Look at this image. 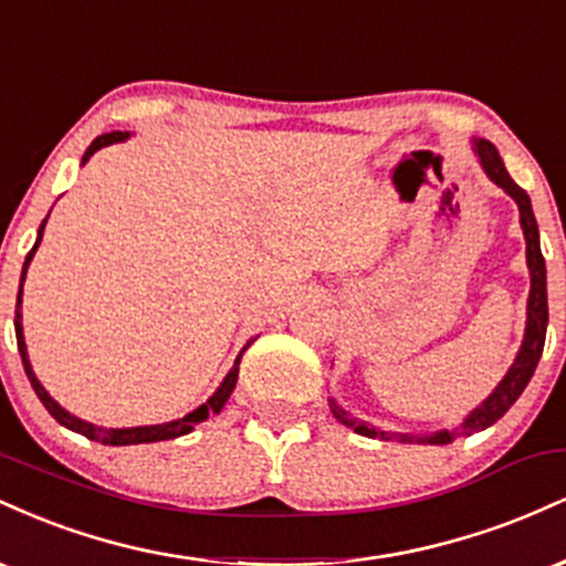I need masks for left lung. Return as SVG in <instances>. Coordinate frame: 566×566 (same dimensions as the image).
<instances>
[{"mask_svg": "<svg viewBox=\"0 0 566 566\" xmlns=\"http://www.w3.org/2000/svg\"><path fill=\"white\" fill-rule=\"evenodd\" d=\"M476 154L482 159V167L490 175L492 180L500 188H505V193H511L518 205V220H522V229H524V239H527V265H530V276H532V287H530V303H527V333H524V343L518 348L516 361H513L509 375L500 380V386L492 391L486 399L479 405L469 418L460 423V428L454 431H439L433 437H423L418 441H428V444H450L454 441V437H469V433L484 431L492 423H497L505 412L513 407V401L522 396L527 382L535 375L537 361H541L543 346H545V327H548V292H545V261H543V252H541V233H537V220L532 216V205L530 197L524 188H518L511 180L509 170L503 167V161L497 157V148L492 146L490 140H476ZM333 415L340 420L343 426L354 428L356 433L361 437H378V439H391V433L386 431H375V428H367L361 420L348 418L346 409H340L333 401ZM396 439L401 441H412V437L407 433H394Z\"/></svg>", "mask_w": 566, "mask_h": 566, "instance_id": "1", "label": "left lung"}]
</instances>
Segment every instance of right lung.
<instances>
[{
    "mask_svg": "<svg viewBox=\"0 0 566 566\" xmlns=\"http://www.w3.org/2000/svg\"><path fill=\"white\" fill-rule=\"evenodd\" d=\"M125 138H127V133H119V129H116V133H106V135H101V138H95L93 143H90L87 154H84V159H82V161H87L90 157H93V154L97 151V148L112 146V143H119V140H125ZM44 223H48V218H44V220H42V226H39V239H36L34 250H31L29 255H25L23 274H21V292H18V303H15L18 308H21V295H23L25 269H29L31 258H34L36 247H39V242H42ZM15 337H18V350H21V359H23V369H25V375H29L31 388H34V391H36L39 401H42L44 409H48V412L53 415V418H55L57 423H61V426H66V428H71V431L82 433V437H87V439H93V441H103V444H112V447H122V444H148V441L178 439V437H184V433H191L193 428H197L199 423H205V420L210 418V415H218L220 409H223L226 401H229V396H231L233 386H237V378H239V361H242V356H239L237 365L231 367V373L226 375V380H223V382H220L218 391L212 394L210 399H207L205 405H201L199 409H193V412H188L186 418L172 420V423H161V426H140V428H97V426H93V423H84V420L74 418V415H69L66 409H63L61 405H57V401L53 399V396H50L48 391H44L42 382L36 380V375L31 373L29 354H25V343H23L21 311H15Z\"/></svg>",
    "mask_w": 566,
    "mask_h": 566,
    "instance_id": "1",
    "label": "right lung"
}]
</instances>
